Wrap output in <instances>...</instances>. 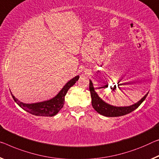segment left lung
I'll list each match as a JSON object with an SVG mask.
<instances>
[{"instance_id": "left-lung-1", "label": "left lung", "mask_w": 159, "mask_h": 159, "mask_svg": "<svg viewBox=\"0 0 159 159\" xmlns=\"http://www.w3.org/2000/svg\"><path fill=\"white\" fill-rule=\"evenodd\" d=\"M89 91L91 94L92 97V105L93 108L96 110L99 114L102 115L109 117H114V116H120L126 115L130 112L135 110L140 106V104L144 101L147 97L148 93L141 100L136 102L134 104L131 105L129 107H115L112 106L104 102L94 91V88L93 87V84L91 80H89Z\"/></svg>"}]
</instances>
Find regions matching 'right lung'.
Here are the masks:
<instances>
[{
    "instance_id": "1",
    "label": "right lung",
    "mask_w": 159,
    "mask_h": 159,
    "mask_svg": "<svg viewBox=\"0 0 159 159\" xmlns=\"http://www.w3.org/2000/svg\"><path fill=\"white\" fill-rule=\"evenodd\" d=\"M80 76L75 77L70 80L67 84H66L62 89L60 90L55 97L50 100L44 101L38 103L33 104H25L23 102H20L18 99L15 97L13 94L11 93L12 97L14 101L20 106L22 109L28 111L33 115L35 116H53L57 114L60 110L63 107L65 104V97L69 89L74 85L76 82L79 80Z\"/></svg>"
}]
</instances>
